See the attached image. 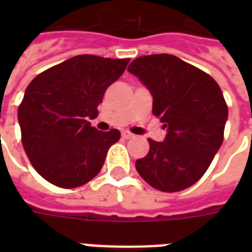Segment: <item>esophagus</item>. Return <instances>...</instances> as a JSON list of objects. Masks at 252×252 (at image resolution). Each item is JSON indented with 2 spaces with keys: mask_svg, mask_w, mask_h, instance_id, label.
<instances>
[{
  "mask_svg": "<svg viewBox=\"0 0 252 252\" xmlns=\"http://www.w3.org/2000/svg\"><path fill=\"white\" fill-rule=\"evenodd\" d=\"M121 136L124 137V139H132V137H133V135H132L131 132L124 131V132H123V133H121Z\"/></svg>",
  "mask_w": 252,
  "mask_h": 252,
  "instance_id": "1",
  "label": "esophagus"
}]
</instances>
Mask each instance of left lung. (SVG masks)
<instances>
[{"mask_svg": "<svg viewBox=\"0 0 252 252\" xmlns=\"http://www.w3.org/2000/svg\"><path fill=\"white\" fill-rule=\"evenodd\" d=\"M128 71L150 90L153 113L167 128L163 142L148 139L137 173L160 191L189 188L205 174L224 139L228 106L221 89L209 74L169 54L136 58Z\"/></svg>", "mask_w": 252, "mask_h": 252, "instance_id": "left-lung-1", "label": "left lung"}]
</instances>
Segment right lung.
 Wrapping results in <instances>:
<instances>
[{"mask_svg":"<svg viewBox=\"0 0 252 252\" xmlns=\"http://www.w3.org/2000/svg\"><path fill=\"white\" fill-rule=\"evenodd\" d=\"M129 59L77 55L40 72L25 90L17 112L25 154L52 185L72 189L93 180L119 129L97 131L95 119L106 89Z\"/></svg>","mask_w":252,"mask_h":252,"instance_id":"1","label":"right lung"}]
</instances>
